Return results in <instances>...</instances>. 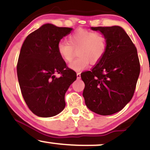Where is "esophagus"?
Masks as SVG:
<instances>
[{
	"label": "esophagus",
	"instance_id": "1",
	"mask_svg": "<svg viewBox=\"0 0 150 150\" xmlns=\"http://www.w3.org/2000/svg\"><path fill=\"white\" fill-rule=\"evenodd\" d=\"M81 73H80V72H77V78H78V79H81Z\"/></svg>",
	"mask_w": 150,
	"mask_h": 150
}]
</instances>
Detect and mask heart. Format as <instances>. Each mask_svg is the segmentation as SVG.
Instances as JSON below:
<instances>
[{"label":"heart","instance_id":"1","mask_svg":"<svg viewBox=\"0 0 150 150\" xmlns=\"http://www.w3.org/2000/svg\"><path fill=\"white\" fill-rule=\"evenodd\" d=\"M68 42L59 41L57 50L60 58L69 63L75 58L78 51L79 57L69 64L75 71H81L92 64H98L105 56L108 48L107 38L104 33L80 28L70 33Z\"/></svg>","mask_w":150,"mask_h":150}]
</instances>
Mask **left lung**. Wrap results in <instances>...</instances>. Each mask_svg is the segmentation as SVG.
<instances>
[{
	"label": "left lung",
	"instance_id": "8db88e82",
	"mask_svg": "<svg viewBox=\"0 0 150 150\" xmlns=\"http://www.w3.org/2000/svg\"><path fill=\"white\" fill-rule=\"evenodd\" d=\"M108 40L105 56L91 71L82 72L83 96L88 108L101 115L120 111L131 101L140 73L137 50L119 26L96 27Z\"/></svg>",
	"mask_w": 150,
	"mask_h": 150
}]
</instances>
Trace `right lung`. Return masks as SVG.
<instances>
[{"label":"right lung","mask_w":150,"mask_h":150,"mask_svg":"<svg viewBox=\"0 0 150 150\" xmlns=\"http://www.w3.org/2000/svg\"><path fill=\"white\" fill-rule=\"evenodd\" d=\"M71 30L46 24L28 35L21 48L16 66L21 92L28 108L39 117H52L64 110V95L77 78L57 50Z\"/></svg>","instance_id":"1"}]
</instances>
